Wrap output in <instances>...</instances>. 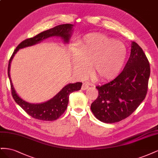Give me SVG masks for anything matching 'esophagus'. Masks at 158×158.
<instances>
[{
    "mask_svg": "<svg viewBox=\"0 0 158 158\" xmlns=\"http://www.w3.org/2000/svg\"><path fill=\"white\" fill-rule=\"evenodd\" d=\"M89 88V84L88 83H83L82 85V89L85 90Z\"/></svg>",
    "mask_w": 158,
    "mask_h": 158,
    "instance_id": "34e87169",
    "label": "esophagus"
}]
</instances>
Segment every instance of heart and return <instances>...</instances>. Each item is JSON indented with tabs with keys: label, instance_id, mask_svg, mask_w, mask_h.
<instances>
[{
	"label": "heart",
	"instance_id": "obj_1",
	"mask_svg": "<svg viewBox=\"0 0 158 158\" xmlns=\"http://www.w3.org/2000/svg\"><path fill=\"white\" fill-rule=\"evenodd\" d=\"M73 52L74 70L80 76L88 73L98 81L113 79L125 63L127 51L122 42L101 33H90L79 40Z\"/></svg>",
	"mask_w": 158,
	"mask_h": 158
}]
</instances>
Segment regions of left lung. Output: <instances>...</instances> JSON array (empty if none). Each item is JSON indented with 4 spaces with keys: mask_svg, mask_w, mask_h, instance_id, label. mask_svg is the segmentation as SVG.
<instances>
[{
    "mask_svg": "<svg viewBox=\"0 0 158 158\" xmlns=\"http://www.w3.org/2000/svg\"><path fill=\"white\" fill-rule=\"evenodd\" d=\"M150 75L149 61L133 41L121 73L111 82L95 87L98 97L91 105L94 116L106 123H117L130 116L146 98Z\"/></svg>",
    "mask_w": 158,
    "mask_h": 158,
    "instance_id": "obj_1",
    "label": "left lung"
}]
</instances>
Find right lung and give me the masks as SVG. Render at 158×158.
<instances>
[{
    "mask_svg": "<svg viewBox=\"0 0 158 158\" xmlns=\"http://www.w3.org/2000/svg\"><path fill=\"white\" fill-rule=\"evenodd\" d=\"M73 26V24H69V23L59 25L51 28V29L43 31L33 37L28 38V39L23 40L16 47V49L14 51L10 59L9 60L8 75L10 82L11 93L14 101L29 115L33 118L38 119V120L52 121L59 118L67 108L69 95L75 91L80 90L82 87V83L76 82L75 84H69L66 85L54 98H52L47 102L40 104L29 103L18 96L13 87L10 76V67L12 59L14 55L20 49L35 45L44 39L51 36H60L63 38L64 42L68 43Z\"/></svg>",
    "mask_w": 158,
    "mask_h": 158,
    "instance_id": "right-lung-1",
    "label": "right lung"
}]
</instances>
